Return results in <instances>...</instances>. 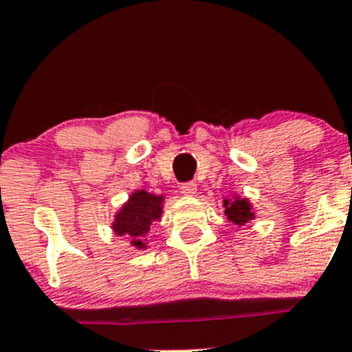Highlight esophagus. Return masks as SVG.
I'll return each mask as SVG.
<instances>
[{
    "label": "esophagus",
    "mask_w": 352,
    "mask_h": 352,
    "mask_svg": "<svg viewBox=\"0 0 352 352\" xmlns=\"http://www.w3.org/2000/svg\"><path fill=\"white\" fill-rule=\"evenodd\" d=\"M182 193H183V195H186V197H193L197 193V185L193 182L183 183V185H182Z\"/></svg>",
    "instance_id": "34e87169"
}]
</instances>
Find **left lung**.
<instances>
[{"mask_svg": "<svg viewBox=\"0 0 352 352\" xmlns=\"http://www.w3.org/2000/svg\"><path fill=\"white\" fill-rule=\"evenodd\" d=\"M223 207L228 223L236 224V226H243L256 217V209H254L252 202L247 197L239 195V193H233V197H230V199L224 197Z\"/></svg>", "mask_w": 352, "mask_h": 352, "instance_id": "obj_1", "label": "left lung"}]
</instances>
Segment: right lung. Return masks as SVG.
<instances>
[{"label":"right lung","mask_w":352,"mask_h":352,"mask_svg":"<svg viewBox=\"0 0 352 352\" xmlns=\"http://www.w3.org/2000/svg\"><path fill=\"white\" fill-rule=\"evenodd\" d=\"M166 197L155 195L146 190H135L129 199L117 209L112 221V232L117 236H126L131 247L138 250L148 249L146 235L155 221L162 217Z\"/></svg>","instance_id":"1"}]
</instances>
